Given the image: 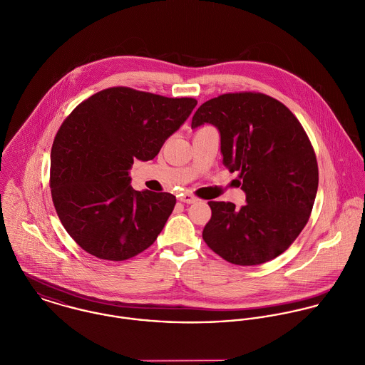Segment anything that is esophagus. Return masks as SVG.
I'll list each match as a JSON object with an SVG mask.
<instances>
[{"label": "esophagus", "instance_id": "34e87169", "mask_svg": "<svg viewBox=\"0 0 365 365\" xmlns=\"http://www.w3.org/2000/svg\"><path fill=\"white\" fill-rule=\"evenodd\" d=\"M178 200H179L180 203L192 205V203H195V202H196V197H193V196H192V195H189V193H182V195H179V196H178Z\"/></svg>", "mask_w": 365, "mask_h": 365}]
</instances>
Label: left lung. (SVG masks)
I'll use <instances>...</instances> for the list:
<instances>
[{
    "mask_svg": "<svg viewBox=\"0 0 365 365\" xmlns=\"http://www.w3.org/2000/svg\"><path fill=\"white\" fill-rule=\"evenodd\" d=\"M215 125L222 163L240 172L247 205L209 202L206 244L235 265H259L289 248L317 193L316 155L297 118L261 93H230L203 103L192 128Z\"/></svg>",
    "mask_w": 365,
    "mask_h": 365,
    "instance_id": "8db88e82",
    "label": "left lung"
}]
</instances>
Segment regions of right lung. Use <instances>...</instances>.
Segmentation results:
<instances>
[{"mask_svg":"<svg viewBox=\"0 0 365 365\" xmlns=\"http://www.w3.org/2000/svg\"><path fill=\"white\" fill-rule=\"evenodd\" d=\"M196 104L111 87L65 120L51 152V192L63 227L86 252L124 261L153 244L176 197L134 190L130 169L135 159H153Z\"/></svg>","mask_w":365,"mask_h":365,"instance_id":"add662e5","label":"right lung"}]
</instances>
